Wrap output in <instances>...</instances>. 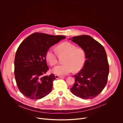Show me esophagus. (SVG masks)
<instances>
[{
    "label": "esophagus",
    "mask_w": 123,
    "mask_h": 123,
    "mask_svg": "<svg viewBox=\"0 0 123 123\" xmlns=\"http://www.w3.org/2000/svg\"><path fill=\"white\" fill-rule=\"evenodd\" d=\"M55 77L56 79H59V78H63V77H64V76H59L58 75H55Z\"/></svg>",
    "instance_id": "34e87169"
}]
</instances>
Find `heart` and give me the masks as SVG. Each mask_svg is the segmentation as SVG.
<instances>
[{"label":"heart","mask_w":123,"mask_h":123,"mask_svg":"<svg viewBox=\"0 0 123 123\" xmlns=\"http://www.w3.org/2000/svg\"><path fill=\"white\" fill-rule=\"evenodd\" d=\"M57 51L59 55L65 54L64 64L56 66L52 69L54 74L59 75H64L71 73L74 69V72L81 70L86 62V54L81 48H76L74 44L64 42L57 46ZM45 59L50 66H52L57 63V55L51 48L47 50L45 54Z\"/></svg>","instance_id":"1"}]
</instances>
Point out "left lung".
Listing matches in <instances>:
<instances>
[{"instance_id":"obj_1","label":"left lung","mask_w":123,"mask_h":123,"mask_svg":"<svg viewBox=\"0 0 123 123\" xmlns=\"http://www.w3.org/2000/svg\"><path fill=\"white\" fill-rule=\"evenodd\" d=\"M70 40L85 52L86 62L75 79L72 92L84 99H92L99 95L106 86L109 74L106 52L103 46L87 35L77 36Z\"/></svg>"}]
</instances>
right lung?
I'll list each match as a JSON object with an SVG mask.
<instances>
[{
	"label": "right lung",
	"instance_id": "add662e5",
	"mask_svg": "<svg viewBox=\"0 0 123 123\" xmlns=\"http://www.w3.org/2000/svg\"><path fill=\"white\" fill-rule=\"evenodd\" d=\"M65 38L35 32L20 44L15 54L14 73L17 87L24 96L39 99L51 91L56 78L54 74L44 75L49 69L45 54L51 46Z\"/></svg>",
	"mask_w": 123,
	"mask_h": 123
}]
</instances>
